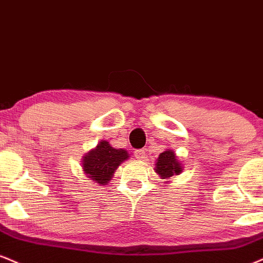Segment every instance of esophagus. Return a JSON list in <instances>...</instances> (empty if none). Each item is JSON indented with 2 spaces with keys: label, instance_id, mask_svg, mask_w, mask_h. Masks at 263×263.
Masks as SVG:
<instances>
[{
  "label": "esophagus",
  "instance_id": "34e87169",
  "mask_svg": "<svg viewBox=\"0 0 263 263\" xmlns=\"http://www.w3.org/2000/svg\"><path fill=\"white\" fill-rule=\"evenodd\" d=\"M135 157L137 158L138 160H142L145 157V151L144 149H136L135 151Z\"/></svg>",
  "mask_w": 263,
  "mask_h": 263
}]
</instances>
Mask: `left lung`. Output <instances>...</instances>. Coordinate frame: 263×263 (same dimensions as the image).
Instances as JSON below:
<instances>
[{
  "label": "left lung",
  "mask_w": 263,
  "mask_h": 263,
  "mask_svg": "<svg viewBox=\"0 0 263 263\" xmlns=\"http://www.w3.org/2000/svg\"><path fill=\"white\" fill-rule=\"evenodd\" d=\"M154 170L159 175L160 179L166 180L165 182H170V179L175 175H180L183 170L181 160H179L178 156L173 149L167 148L163 153L159 154L156 160Z\"/></svg>",
  "instance_id": "8db88e82"
}]
</instances>
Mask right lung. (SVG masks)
Returning a JSON list of instances; mask_svg holds the SVG:
<instances>
[{
    "label": "right lung",
    "mask_w": 263,
    "mask_h": 263,
    "mask_svg": "<svg viewBox=\"0 0 263 263\" xmlns=\"http://www.w3.org/2000/svg\"><path fill=\"white\" fill-rule=\"evenodd\" d=\"M128 158L126 149L114 148L107 141H100L96 148L82 157V170L88 179L104 186L112 179L120 164Z\"/></svg>",
    "instance_id": "obj_1"
}]
</instances>
